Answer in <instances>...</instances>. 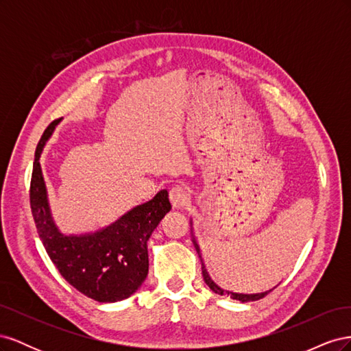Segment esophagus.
<instances>
[{"mask_svg":"<svg viewBox=\"0 0 351 351\" xmlns=\"http://www.w3.org/2000/svg\"><path fill=\"white\" fill-rule=\"evenodd\" d=\"M169 200L174 208H182L189 202V193L186 187L183 186H174L171 190H169Z\"/></svg>","mask_w":351,"mask_h":351,"instance_id":"1","label":"esophagus"}]
</instances>
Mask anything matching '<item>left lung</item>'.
<instances>
[{
  "mask_svg": "<svg viewBox=\"0 0 351 351\" xmlns=\"http://www.w3.org/2000/svg\"><path fill=\"white\" fill-rule=\"evenodd\" d=\"M193 244H195V247H196V252H197V254H199V258H200V262H202V275H204V280H205V282H206V285L209 287V289L214 291V293H217V294H221V295H230L231 299H234V300H240L241 303H246V302H254V300H259V299H263L265 295L267 294H269L272 290H268V291H265V293H256V294H241V293H232V291H227V290H224V289H221L219 285H217L214 281L210 280V277H209V274H208V271H206V268H205V265H204V261H202V256H200V250H199V246H197V243H196V240L193 239Z\"/></svg>",
  "mask_w": 351,
  "mask_h": 351,
  "instance_id": "1",
  "label": "left lung"
}]
</instances>
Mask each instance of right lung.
Returning <instances> with one entry per match:
<instances>
[{
  "label": "right lung",
  "instance_id": "obj_1",
  "mask_svg": "<svg viewBox=\"0 0 351 351\" xmlns=\"http://www.w3.org/2000/svg\"><path fill=\"white\" fill-rule=\"evenodd\" d=\"M57 124L58 120L52 121L40 137L30 180V208L39 239L56 268L77 291L101 303L124 300L147 277V240L171 209L168 192L161 190L107 228L80 236L62 234L51 217L39 164L42 149Z\"/></svg>",
  "mask_w": 351,
  "mask_h": 351
}]
</instances>
